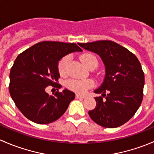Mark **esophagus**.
I'll list each match as a JSON object with an SVG mask.
<instances>
[{
  "label": "esophagus",
  "instance_id": "obj_1",
  "mask_svg": "<svg viewBox=\"0 0 154 154\" xmlns=\"http://www.w3.org/2000/svg\"><path fill=\"white\" fill-rule=\"evenodd\" d=\"M76 97H77V98H85V97H86V96H85V95H80V94H76Z\"/></svg>",
  "mask_w": 154,
  "mask_h": 154
}]
</instances>
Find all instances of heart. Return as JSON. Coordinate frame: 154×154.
Listing matches in <instances>:
<instances>
[{
  "mask_svg": "<svg viewBox=\"0 0 154 154\" xmlns=\"http://www.w3.org/2000/svg\"><path fill=\"white\" fill-rule=\"evenodd\" d=\"M80 61L87 68L95 63L97 66V60L94 55L90 54H84L80 57ZM69 66V58L68 57H64L59 61L58 68L59 73L61 75H66L68 73ZM66 86L69 90L74 91L78 94H84L88 89L94 86V82L91 80H78V79H71L68 80Z\"/></svg>",
  "mask_w": 154,
  "mask_h": 154,
  "instance_id": "b5f03b06",
  "label": "heart"
}]
</instances>
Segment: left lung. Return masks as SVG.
I'll return each instance as SVG.
<instances>
[{
    "instance_id": "1",
    "label": "left lung",
    "mask_w": 154,
    "mask_h": 154,
    "mask_svg": "<svg viewBox=\"0 0 154 154\" xmlns=\"http://www.w3.org/2000/svg\"><path fill=\"white\" fill-rule=\"evenodd\" d=\"M84 49L96 53L106 66L102 86L94 92L96 107L88 112L90 118L106 128L123 125L135 115L143 99L144 71L132 52L112 41L103 40L78 43Z\"/></svg>"
}]
</instances>
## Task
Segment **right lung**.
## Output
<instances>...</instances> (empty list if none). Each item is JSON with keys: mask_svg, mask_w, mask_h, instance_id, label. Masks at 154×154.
Segmentation results:
<instances>
[{"mask_svg": "<svg viewBox=\"0 0 154 154\" xmlns=\"http://www.w3.org/2000/svg\"><path fill=\"white\" fill-rule=\"evenodd\" d=\"M82 51L74 43L44 41L25 50L15 59L10 73L9 91L15 106L27 119L47 125L60 119L75 97L66 89L50 95L51 86L60 88L58 62L70 53Z\"/></svg>", "mask_w": 154, "mask_h": 154, "instance_id": "right-lung-1", "label": "right lung"}]
</instances>
